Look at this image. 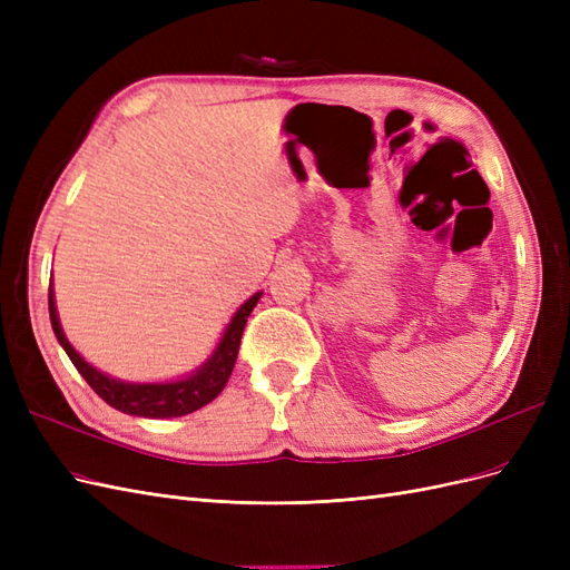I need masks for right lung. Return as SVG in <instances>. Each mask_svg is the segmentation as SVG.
Segmentation results:
<instances>
[{
  "label": "right lung",
  "mask_w": 570,
  "mask_h": 570,
  "mask_svg": "<svg viewBox=\"0 0 570 570\" xmlns=\"http://www.w3.org/2000/svg\"><path fill=\"white\" fill-rule=\"evenodd\" d=\"M258 299H262V292H256V295H252L243 306L237 308L226 327V333H223L218 342V347L195 373H189L187 377H180V381H170V383H126L90 366L63 335L51 285H49V321H51V331H55L59 344L68 354V358L73 361L78 373L109 406L130 413V416L176 419L214 402L220 394V390L226 387L228 377L235 368L239 340H243L247 318Z\"/></svg>",
  "instance_id": "1"
}]
</instances>
